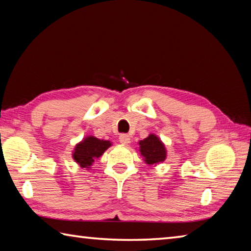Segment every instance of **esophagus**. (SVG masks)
Listing matches in <instances>:
<instances>
[{
	"mask_svg": "<svg viewBox=\"0 0 251 251\" xmlns=\"http://www.w3.org/2000/svg\"><path fill=\"white\" fill-rule=\"evenodd\" d=\"M119 141H120V143L121 144H128V143H130V137L128 134H120V137H119Z\"/></svg>",
	"mask_w": 251,
	"mask_h": 251,
	"instance_id": "1",
	"label": "esophagus"
}]
</instances>
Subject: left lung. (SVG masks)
<instances>
[{
    "mask_svg": "<svg viewBox=\"0 0 251 251\" xmlns=\"http://www.w3.org/2000/svg\"><path fill=\"white\" fill-rule=\"evenodd\" d=\"M140 152L144 157L146 163L157 164L166 159V150L164 144L155 134H150L148 138L139 142Z\"/></svg>",
    "mask_w": 251,
    "mask_h": 251,
    "instance_id": "1",
    "label": "left lung"
}]
</instances>
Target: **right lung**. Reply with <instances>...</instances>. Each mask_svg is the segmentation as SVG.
Wrapping results in <instances>:
<instances>
[{"label":"right lung","mask_w":251,"mask_h":251,"mask_svg":"<svg viewBox=\"0 0 251 251\" xmlns=\"http://www.w3.org/2000/svg\"><path fill=\"white\" fill-rule=\"evenodd\" d=\"M111 147V142L99 140L95 137H87L75 147L73 157L80 168L89 169L95 160L103 154L104 151Z\"/></svg>","instance_id":"obj_1"}]
</instances>
